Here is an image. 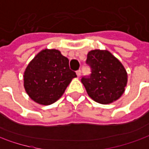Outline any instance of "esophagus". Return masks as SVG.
Returning a JSON list of instances; mask_svg holds the SVG:
<instances>
[{"mask_svg":"<svg viewBox=\"0 0 149 149\" xmlns=\"http://www.w3.org/2000/svg\"><path fill=\"white\" fill-rule=\"evenodd\" d=\"M76 74H77V77H80V76H81V71H80V70L77 71V72H76Z\"/></svg>","mask_w":149,"mask_h":149,"instance_id":"esophagus-1","label":"esophagus"}]
</instances>
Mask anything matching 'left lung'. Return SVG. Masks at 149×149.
I'll return each mask as SVG.
<instances>
[{"label":"left lung","mask_w":149,"mask_h":149,"mask_svg":"<svg viewBox=\"0 0 149 149\" xmlns=\"http://www.w3.org/2000/svg\"><path fill=\"white\" fill-rule=\"evenodd\" d=\"M87 63L92 74L90 77H82L81 83L88 96L101 104L119 99L127 83V73L122 62L109 51L96 49L87 53Z\"/></svg>","instance_id":"8db88e82"}]
</instances>
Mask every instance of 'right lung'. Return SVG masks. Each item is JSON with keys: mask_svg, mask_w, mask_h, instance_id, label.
Instances as JSON below:
<instances>
[{"mask_svg": "<svg viewBox=\"0 0 149 149\" xmlns=\"http://www.w3.org/2000/svg\"><path fill=\"white\" fill-rule=\"evenodd\" d=\"M77 77L70 70L69 60L56 49L45 48L29 62L23 73L26 93L41 105L54 103Z\"/></svg>", "mask_w": 149, "mask_h": 149, "instance_id": "add662e5", "label": "right lung"}]
</instances>
